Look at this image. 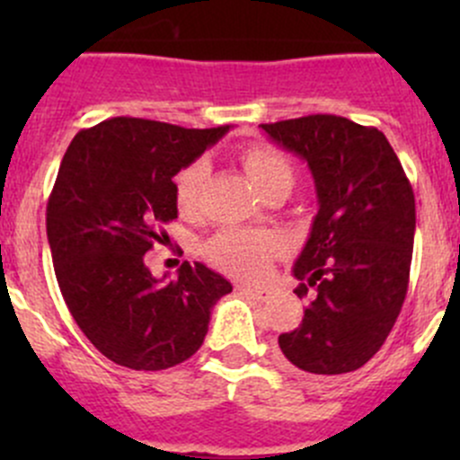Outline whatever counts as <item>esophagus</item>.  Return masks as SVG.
<instances>
[{"instance_id": "1", "label": "esophagus", "mask_w": 460, "mask_h": 460, "mask_svg": "<svg viewBox=\"0 0 460 460\" xmlns=\"http://www.w3.org/2000/svg\"><path fill=\"white\" fill-rule=\"evenodd\" d=\"M238 291H243L244 296L253 300H267L269 298V291L262 289V287H249V285H238Z\"/></svg>"}]
</instances>
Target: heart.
<instances>
[{
    "mask_svg": "<svg viewBox=\"0 0 460 460\" xmlns=\"http://www.w3.org/2000/svg\"><path fill=\"white\" fill-rule=\"evenodd\" d=\"M243 164L262 196L278 187H294V169L278 148L264 146V144L247 148L243 153ZM207 175V160H193L191 164L178 171L173 180V196L180 211H196ZM204 252L211 262H216L225 271L243 278H262L267 273L269 262L282 252V240L269 231L229 226V229L217 231L204 244Z\"/></svg>",
    "mask_w": 460,
    "mask_h": 460,
    "instance_id": "1",
    "label": "heart"
}]
</instances>
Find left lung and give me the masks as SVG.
<instances>
[{"instance_id":"obj_1","label":"left lung","mask_w":460,"mask_h":460,"mask_svg":"<svg viewBox=\"0 0 460 460\" xmlns=\"http://www.w3.org/2000/svg\"><path fill=\"white\" fill-rule=\"evenodd\" d=\"M307 162L318 196L312 234L294 264L303 323L278 336L294 367L336 376L363 367L392 332L410 285L414 191L387 137L338 115L260 124Z\"/></svg>"}]
</instances>
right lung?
Here are the masks:
<instances>
[{"label": "right lung", "instance_id": "add662e5", "mask_svg": "<svg viewBox=\"0 0 460 460\" xmlns=\"http://www.w3.org/2000/svg\"><path fill=\"white\" fill-rule=\"evenodd\" d=\"M226 131L113 118L64 153L46 204L55 276L77 327L115 365L160 372L191 358L213 305L234 289L202 262H182L173 280L144 264L178 217L173 178Z\"/></svg>", "mask_w": 460, "mask_h": 460}]
</instances>
